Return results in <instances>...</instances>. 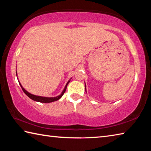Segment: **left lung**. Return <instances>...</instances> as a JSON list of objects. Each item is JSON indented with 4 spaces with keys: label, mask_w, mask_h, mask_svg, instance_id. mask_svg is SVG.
I'll return each mask as SVG.
<instances>
[{
    "label": "left lung",
    "mask_w": 151,
    "mask_h": 151,
    "mask_svg": "<svg viewBox=\"0 0 151 151\" xmlns=\"http://www.w3.org/2000/svg\"><path fill=\"white\" fill-rule=\"evenodd\" d=\"M85 89H86V86H85Z\"/></svg>",
    "instance_id": "obj_1"
}]
</instances>
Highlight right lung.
Wrapping results in <instances>:
<instances>
[{
  "mask_svg": "<svg viewBox=\"0 0 151 151\" xmlns=\"http://www.w3.org/2000/svg\"><path fill=\"white\" fill-rule=\"evenodd\" d=\"M70 81L68 82L67 83H66V85L65 86V88H64V90L63 91V93H61L59 96H57L56 97H44V96H36V95H34V94H32L29 93V92H27L25 89L22 87V85H20V83H19L20 86H21V88L22 89V91H23L24 93L27 94V95L29 97L30 99H31L32 100L35 101H37V102H40V103H52V102H54V101H58V99H60L61 97H62V96L64 94V93H65L66 91V87H67V85L68 83H69Z\"/></svg>",
  "mask_w": 151,
  "mask_h": 151,
  "instance_id": "right-lung-1",
  "label": "right lung"
}]
</instances>
